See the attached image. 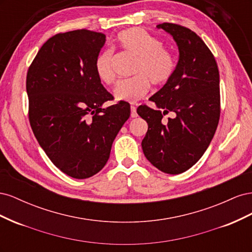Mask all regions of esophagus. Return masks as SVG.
<instances>
[{
	"instance_id": "obj_1",
	"label": "esophagus",
	"mask_w": 252,
	"mask_h": 252,
	"mask_svg": "<svg viewBox=\"0 0 252 252\" xmlns=\"http://www.w3.org/2000/svg\"><path fill=\"white\" fill-rule=\"evenodd\" d=\"M130 110H131V118H136V117H138V113H136V107H135V106L131 105Z\"/></svg>"
}]
</instances>
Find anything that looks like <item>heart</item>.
<instances>
[{
    "label": "heart",
    "instance_id": "heart-1",
    "mask_svg": "<svg viewBox=\"0 0 252 252\" xmlns=\"http://www.w3.org/2000/svg\"><path fill=\"white\" fill-rule=\"evenodd\" d=\"M117 43L124 51L136 57L133 66L134 77L119 81L113 89L118 101H138L147 94L150 82L158 86L171 79L175 69L174 58L158 37L142 28H130L118 35ZM94 70L102 83L107 85L113 83L116 73L111 49L102 50L96 56Z\"/></svg>",
    "mask_w": 252,
    "mask_h": 252
}]
</instances>
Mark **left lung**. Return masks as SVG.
I'll return each instance as SVG.
<instances>
[{
  "label": "left lung",
  "instance_id": "left-lung-1",
  "mask_svg": "<svg viewBox=\"0 0 252 252\" xmlns=\"http://www.w3.org/2000/svg\"><path fill=\"white\" fill-rule=\"evenodd\" d=\"M169 33L179 49L171 79L149 100L157 110L136 109L147 122L142 141L145 157L158 170L179 174L199 161L216 133L220 120V74L216 59L201 37L172 23L157 26ZM175 117L165 122L162 116Z\"/></svg>",
  "mask_w": 252,
  "mask_h": 252
}]
</instances>
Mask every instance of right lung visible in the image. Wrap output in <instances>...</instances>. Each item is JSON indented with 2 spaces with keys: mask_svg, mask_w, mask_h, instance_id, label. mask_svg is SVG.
I'll list each match as a JSON object with an SVG mask.
<instances>
[{
  "mask_svg": "<svg viewBox=\"0 0 252 252\" xmlns=\"http://www.w3.org/2000/svg\"><path fill=\"white\" fill-rule=\"evenodd\" d=\"M105 42V34L86 29L58 33L41 47L27 72L34 136L50 161L74 179L103 169L130 116L124 101L103 108L113 100L94 70Z\"/></svg>",
  "mask_w": 252,
  "mask_h": 252,
  "instance_id": "1",
  "label": "right lung"
}]
</instances>
